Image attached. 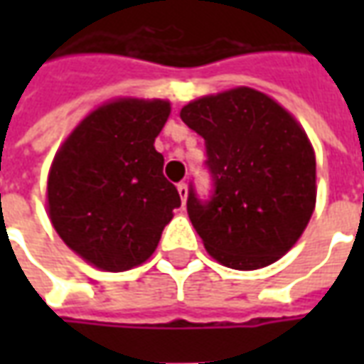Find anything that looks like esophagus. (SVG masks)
Returning a JSON list of instances; mask_svg holds the SVG:
<instances>
[{
	"label": "esophagus",
	"mask_w": 364,
	"mask_h": 364,
	"mask_svg": "<svg viewBox=\"0 0 364 364\" xmlns=\"http://www.w3.org/2000/svg\"><path fill=\"white\" fill-rule=\"evenodd\" d=\"M177 191H179L181 203L185 205V203H187V185H185V183H179V185H177Z\"/></svg>",
	"instance_id": "obj_1"
}]
</instances>
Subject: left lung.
Returning <instances> with one entry per match:
<instances>
[{
	"label": "left lung",
	"mask_w": 364,
	"mask_h": 364,
	"mask_svg": "<svg viewBox=\"0 0 364 364\" xmlns=\"http://www.w3.org/2000/svg\"><path fill=\"white\" fill-rule=\"evenodd\" d=\"M183 122L205 138L213 200L187 213L208 255L240 271L267 267L304 234L316 208V154L302 124L253 87L198 97Z\"/></svg>",
	"instance_id": "1"
}]
</instances>
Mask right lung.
Segmentation results:
<instances>
[{"instance_id":"1","label":"right lung","mask_w":364,"mask_h":364,"mask_svg":"<svg viewBox=\"0 0 364 364\" xmlns=\"http://www.w3.org/2000/svg\"><path fill=\"white\" fill-rule=\"evenodd\" d=\"M169 112L167 99H111L77 122L52 159L48 218L93 267L120 273L142 265L181 206L154 146Z\"/></svg>"}]
</instances>
